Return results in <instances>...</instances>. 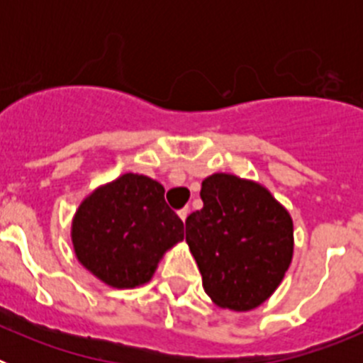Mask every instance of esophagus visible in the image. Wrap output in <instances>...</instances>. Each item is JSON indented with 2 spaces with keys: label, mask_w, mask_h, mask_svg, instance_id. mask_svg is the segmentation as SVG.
Masks as SVG:
<instances>
[{
  "label": "esophagus",
  "mask_w": 363,
  "mask_h": 363,
  "mask_svg": "<svg viewBox=\"0 0 363 363\" xmlns=\"http://www.w3.org/2000/svg\"><path fill=\"white\" fill-rule=\"evenodd\" d=\"M178 216L182 218V221L187 220V216H189V207H184V209H179V211H178Z\"/></svg>",
  "instance_id": "obj_1"
}]
</instances>
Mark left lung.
<instances>
[{"mask_svg": "<svg viewBox=\"0 0 363 363\" xmlns=\"http://www.w3.org/2000/svg\"><path fill=\"white\" fill-rule=\"evenodd\" d=\"M203 209L185 221V242L216 306L251 311L284 280L293 259L289 211L252 179L214 172L201 182Z\"/></svg>", "mask_w": 363, "mask_h": 363, "instance_id": "left-lung-1", "label": "left lung"}]
</instances>
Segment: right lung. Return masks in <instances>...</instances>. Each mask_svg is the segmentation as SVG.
<instances>
[{
	"mask_svg": "<svg viewBox=\"0 0 363 363\" xmlns=\"http://www.w3.org/2000/svg\"><path fill=\"white\" fill-rule=\"evenodd\" d=\"M163 194L162 184L134 172L94 189L72 218L79 264L116 289L150 281L163 255L184 240V221Z\"/></svg>",
	"mask_w": 363,
	"mask_h": 363,
	"instance_id": "1",
	"label": "right lung"
}]
</instances>
